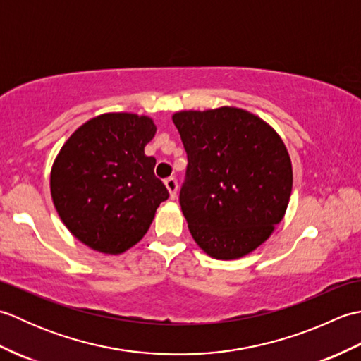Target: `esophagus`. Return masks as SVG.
Segmentation results:
<instances>
[{
	"label": "esophagus",
	"instance_id": "esophagus-1",
	"mask_svg": "<svg viewBox=\"0 0 361 361\" xmlns=\"http://www.w3.org/2000/svg\"><path fill=\"white\" fill-rule=\"evenodd\" d=\"M164 185L169 190V195H171V198L173 200V198H176V189H178V181H176L175 178H167L164 181Z\"/></svg>",
	"mask_w": 361,
	"mask_h": 361
}]
</instances>
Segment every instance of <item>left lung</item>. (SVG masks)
<instances>
[{
	"instance_id": "8db88e82",
	"label": "left lung",
	"mask_w": 361,
	"mask_h": 361,
	"mask_svg": "<svg viewBox=\"0 0 361 361\" xmlns=\"http://www.w3.org/2000/svg\"><path fill=\"white\" fill-rule=\"evenodd\" d=\"M188 155L181 211L203 251L237 259L256 250L286 214L293 185L279 135L234 106L172 116Z\"/></svg>"
}]
</instances>
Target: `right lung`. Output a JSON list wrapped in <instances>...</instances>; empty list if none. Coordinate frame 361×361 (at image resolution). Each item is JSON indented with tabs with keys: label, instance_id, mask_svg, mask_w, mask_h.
Returning <instances> with one entry per match:
<instances>
[{
	"label": "right lung",
	"instance_id": "obj_1",
	"mask_svg": "<svg viewBox=\"0 0 361 361\" xmlns=\"http://www.w3.org/2000/svg\"><path fill=\"white\" fill-rule=\"evenodd\" d=\"M157 127L147 116L106 113L75 130L51 172V195L65 226L96 251L119 255L142 239L161 202L157 159L144 153Z\"/></svg>",
	"mask_w": 361,
	"mask_h": 361
}]
</instances>
